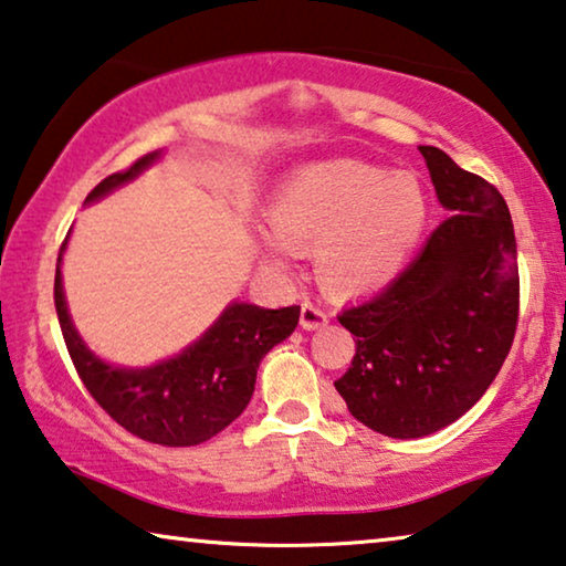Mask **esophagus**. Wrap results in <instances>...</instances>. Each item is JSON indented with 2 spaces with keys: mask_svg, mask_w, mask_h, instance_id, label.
<instances>
[{
  "mask_svg": "<svg viewBox=\"0 0 566 566\" xmlns=\"http://www.w3.org/2000/svg\"><path fill=\"white\" fill-rule=\"evenodd\" d=\"M329 322V311L316 301H303L301 303V326L303 329H318Z\"/></svg>",
  "mask_w": 566,
  "mask_h": 566,
  "instance_id": "obj_1",
  "label": "esophagus"
}]
</instances>
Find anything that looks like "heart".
<instances>
[{
	"label": "heart",
	"instance_id": "1",
	"mask_svg": "<svg viewBox=\"0 0 566 566\" xmlns=\"http://www.w3.org/2000/svg\"><path fill=\"white\" fill-rule=\"evenodd\" d=\"M273 224L260 234L265 255L285 265L291 244L316 249L322 281L334 291L378 289L398 275L419 244L429 199L406 170L329 160L301 168L273 199Z\"/></svg>",
	"mask_w": 566,
	"mask_h": 566
}]
</instances>
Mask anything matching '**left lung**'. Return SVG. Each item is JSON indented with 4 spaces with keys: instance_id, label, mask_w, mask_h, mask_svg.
<instances>
[{
    "instance_id": "left-lung-1",
    "label": "left lung",
    "mask_w": 566,
    "mask_h": 566,
    "mask_svg": "<svg viewBox=\"0 0 566 566\" xmlns=\"http://www.w3.org/2000/svg\"><path fill=\"white\" fill-rule=\"evenodd\" d=\"M419 150L449 217L388 289L337 316L355 334V357L334 388L357 421L392 439L429 437L485 396L521 303L501 191L439 147Z\"/></svg>"
}]
</instances>
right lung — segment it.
<instances>
[{"label": "right lung", "mask_w": 566, "mask_h": 566, "mask_svg": "<svg viewBox=\"0 0 566 566\" xmlns=\"http://www.w3.org/2000/svg\"><path fill=\"white\" fill-rule=\"evenodd\" d=\"M155 158L158 153H150L119 174L106 176L86 201L135 178ZM53 298L63 342L92 398L122 429L160 447H193L227 429L250 403L260 359L277 342L291 337L301 314L298 306L273 311L232 303L184 355L147 370H122L94 357L73 329L63 298L61 258L55 265Z\"/></svg>", "instance_id": "1"}]
</instances>
